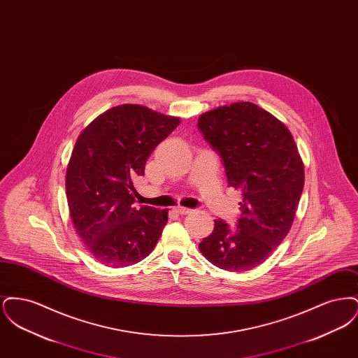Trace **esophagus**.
I'll use <instances>...</instances> for the list:
<instances>
[{"label":"esophagus","instance_id":"esophagus-1","mask_svg":"<svg viewBox=\"0 0 358 358\" xmlns=\"http://www.w3.org/2000/svg\"><path fill=\"white\" fill-rule=\"evenodd\" d=\"M174 212L177 213V215H189V213H192V209H189V208H184V206H177V208H174Z\"/></svg>","mask_w":358,"mask_h":358}]
</instances>
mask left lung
<instances>
[{"label": "left lung", "instance_id": "left-lung-1", "mask_svg": "<svg viewBox=\"0 0 358 358\" xmlns=\"http://www.w3.org/2000/svg\"><path fill=\"white\" fill-rule=\"evenodd\" d=\"M197 126L222 157L228 185L243 194L236 227L215 220L199 248L222 270H252L273 254L294 222L305 185L298 148L289 129L254 103L205 113Z\"/></svg>", "mask_w": 358, "mask_h": 358}]
</instances>
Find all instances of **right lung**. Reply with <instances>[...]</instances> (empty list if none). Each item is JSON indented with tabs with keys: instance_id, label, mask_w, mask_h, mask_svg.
<instances>
[{
	"instance_id": "right-lung-1",
	"label": "right lung",
	"mask_w": 358,
	"mask_h": 358,
	"mask_svg": "<svg viewBox=\"0 0 358 358\" xmlns=\"http://www.w3.org/2000/svg\"><path fill=\"white\" fill-rule=\"evenodd\" d=\"M180 124L139 104H122L92 120L71 154L66 193L73 227L85 247L108 267L136 264L149 255L168 222V210L136 208L133 180Z\"/></svg>"
}]
</instances>
